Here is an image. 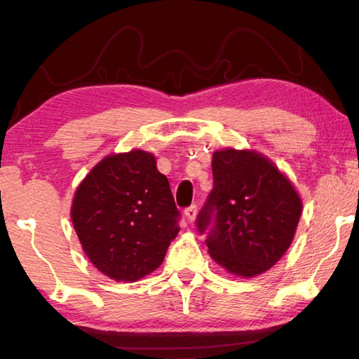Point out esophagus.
Here are the masks:
<instances>
[{
    "instance_id": "obj_1",
    "label": "esophagus",
    "mask_w": 359,
    "mask_h": 359,
    "mask_svg": "<svg viewBox=\"0 0 359 359\" xmlns=\"http://www.w3.org/2000/svg\"><path fill=\"white\" fill-rule=\"evenodd\" d=\"M184 214H185V217H187V220L188 222H194V218H196V214H198V209H196V205H188V208H185V210H184Z\"/></svg>"
}]
</instances>
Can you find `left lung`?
I'll list each match as a JSON object with an SVG mask.
<instances>
[{
	"label": "left lung",
	"mask_w": 359,
	"mask_h": 359,
	"mask_svg": "<svg viewBox=\"0 0 359 359\" xmlns=\"http://www.w3.org/2000/svg\"><path fill=\"white\" fill-rule=\"evenodd\" d=\"M214 188L196 217L215 263L236 276L271 269L293 241L301 199L290 180L255 151L220 150L212 158Z\"/></svg>",
	"instance_id": "obj_1"
}]
</instances>
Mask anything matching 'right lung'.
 <instances>
[{
	"label": "right lung",
	"mask_w": 359,
	"mask_h": 359,
	"mask_svg": "<svg viewBox=\"0 0 359 359\" xmlns=\"http://www.w3.org/2000/svg\"><path fill=\"white\" fill-rule=\"evenodd\" d=\"M71 218L85 255L117 282L155 271L180 231L166 175L142 150L98 163L77 188Z\"/></svg>",
	"instance_id": "add662e5"
}]
</instances>
